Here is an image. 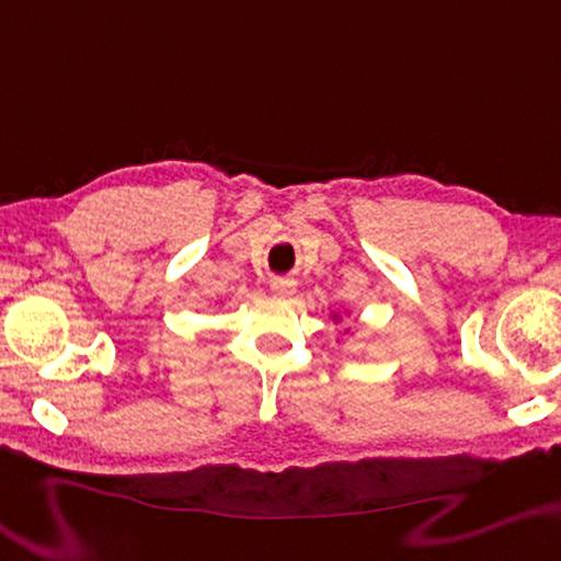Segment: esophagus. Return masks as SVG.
I'll list each match as a JSON object with an SVG mask.
<instances>
[{"mask_svg":"<svg viewBox=\"0 0 561 561\" xmlns=\"http://www.w3.org/2000/svg\"><path fill=\"white\" fill-rule=\"evenodd\" d=\"M294 287H297V282L294 279H274L272 282V291L277 294V297H291Z\"/></svg>","mask_w":561,"mask_h":561,"instance_id":"1","label":"esophagus"}]
</instances>
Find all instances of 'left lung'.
<instances>
[{
	"mask_svg": "<svg viewBox=\"0 0 561 561\" xmlns=\"http://www.w3.org/2000/svg\"><path fill=\"white\" fill-rule=\"evenodd\" d=\"M334 319H336V317H334Z\"/></svg>",
	"mask_w": 561,
	"mask_h": 561,
	"instance_id": "8db88e82",
	"label": "left lung"
}]
</instances>
